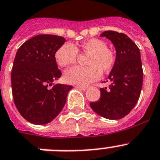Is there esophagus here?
I'll return each instance as SVG.
<instances>
[{
  "label": "esophagus",
  "instance_id": "esophagus-1",
  "mask_svg": "<svg viewBox=\"0 0 160 160\" xmlns=\"http://www.w3.org/2000/svg\"><path fill=\"white\" fill-rule=\"evenodd\" d=\"M76 88L78 90H81V91H86L87 89V87H80V86H76Z\"/></svg>",
  "mask_w": 160,
  "mask_h": 160
}]
</instances>
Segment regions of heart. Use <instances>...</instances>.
<instances>
[{
    "label": "heart",
    "instance_id": "b5f03b06",
    "mask_svg": "<svg viewBox=\"0 0 160 160\" xmlns=\"http://www.w3.org/2000/svg\"><path fill=\"white\" fill-rule=\"evenodd\" d=\"M77 52L89 55L87 61L88 67L75 66L67 69L64 73V80L69 84L86 87L100 78L101 71L108 73L115 64V54L108 49L104 41L99 39H87L78 47L65 43L56 52V62L61 67L72 65L77 59Z\"/></svg>",
    "mask_w": 160,
    "mask_h": 160
}]
</instances>
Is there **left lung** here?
Listing matches in <instances>:
<instances>
[{"instance_id":"left-lung-1","label":"left lung","mask_w":160,"mask_h":160,"mask_svg":"<svg viewBox=\"0 0 160 160\" xmlns=\"http://www.w3.org/2000/svg\"><path fill=\"white\" fill-rule=\"evenodd\" d=\"M100 36L114 45L115 64L108 78L111 82L109 87L100 88L99 99L90 105L98 115L119 120L130 112L140 96L143 79L141 54L137 45L125 34L106 31Z\"/></svg>"}]
</instances>
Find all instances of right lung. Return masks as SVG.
Returning <instances> with one entry per match:
<instances>
[{
	"mask_svg": "<svg viewBox=\"0 0 160 160\" xmlns=\"http://www.w3.org/2000/svg\"><path fill=\"white\" fill-rule=\"evenodd\" d=\"M65 42L61 36L38 35L16 53L11 73L13 101L22 117L32 124L45 125L55 119L73 88L52 83L61 76L55 53Z\"/></svg>",
	"mask_w": 160,
	"mask_h": 160,
	"instance_id": "obj_1",
	"label": "right lung"
}]
</instances>
